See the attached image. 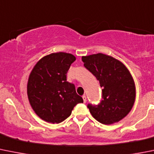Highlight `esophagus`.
Masks as SVG:
<instances>
[{"label": "esophagus", "instance_id": "obj_1", "mask_svg": "<svg viewBox=\"0 0 154 154\" xmlns=\"http://www.w3.org/2000/svg\"><path fill=\"white\" fill-rule=\"evenodd\" d=\"M82 98H83V100H84V103H86V102H87V97H86L85 95H84V96L82 97Z\"/></svg>", "mask_w": 154, "mask_h": 154}]
</instances>
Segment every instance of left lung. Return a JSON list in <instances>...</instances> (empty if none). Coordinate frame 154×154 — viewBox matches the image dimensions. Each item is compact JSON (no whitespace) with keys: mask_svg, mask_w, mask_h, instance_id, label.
<instances>
[{"mask_svg":"<svg viewBox=\"0 0 154 154\" xmlns=\"http://www.w3.org/2000/svg\"><path fill=\"white\" fill-rule=\"evenodd\" d=\"M82 61L103 88L101 102L87 105L93 117L104 125L122 120L131 110L135 100L134 82L127 67L102 53L84 56Z\"/></svg>","mask_w":154,"mask_h":154,"instance_id":"8db88e82","label":"left lung"}]
</instances>
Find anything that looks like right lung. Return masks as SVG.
Segmentation results:
<instances>
[{
    "label": "right lung",
    "mask_w": 154,
    "mask_h": 154,
    "mask_svg": "<svg viewBox=\"0 0 154 154\" xmlns=\"http://www.w3.org/2000/svg\"><path fill=\"white\" fill-rule=\"evenodd\" d=\"M76 60L73 54L52 53L37 62L29 77L27 94L32 109L42 120L61 122L84 100L75 86L67 81V73Z\"/></svg>",
    "instance_id": "obj_1"
}]
</instances>
